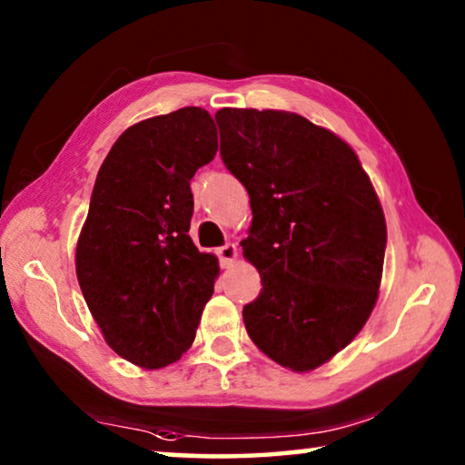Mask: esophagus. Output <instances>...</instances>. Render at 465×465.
Segmentation results:
<instances>
[{"label": "esophagus", "instance_id": "obj_1", "mask_svg": "<svg viewBox=\"0 0 465 465\" xmlns=\"http://www.w3.org/2000/svg\"><path fill=\"white\" fill-rule=\"evenodd\" d=\"M217 256L221 261V267H230V264L238 259V246L235 244H225L217 248Z\"/></svg>", "mask_w": 465, "mask_h": 465}]
</instances>
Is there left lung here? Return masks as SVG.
<instances>
[{"instance_id": "obj_1", "label": "left lung", "mask_w": 465, "mask_h": 465, "mask_svg": "<svg viewBox=\"0 0 465 465\" xmlns=\"http://www.w3.org/2000/svg\"><path fill=\"white\" fill-rule=\"evenodd\" d=\"M221 159L250 194L242 250L261 272L242 316L262 353L293 372L329 362L379 298L387 225L348 143L275 109L215 114Z\"/></svg>"}]
</instances>
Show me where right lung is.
I'll return each instance as SVG.
<instances>
[{"label": "right lung", "mask_w": 465, "mask_h": 465, "mask_svg": "<svg viewBox=\"0 0 465 465\" xmlns=\"http://www.w3.org/2000/svg\"><path fill=\"white\" fill-rule=\"evenodd\" d=\"M217 153L209 112L182 107L130 126L94 182L76 246L88 311L117 356L163 368L193 345L219 275L188 235L190 180Z\"/></svg>", "instance_id": "obj_1"}]
</instances>
